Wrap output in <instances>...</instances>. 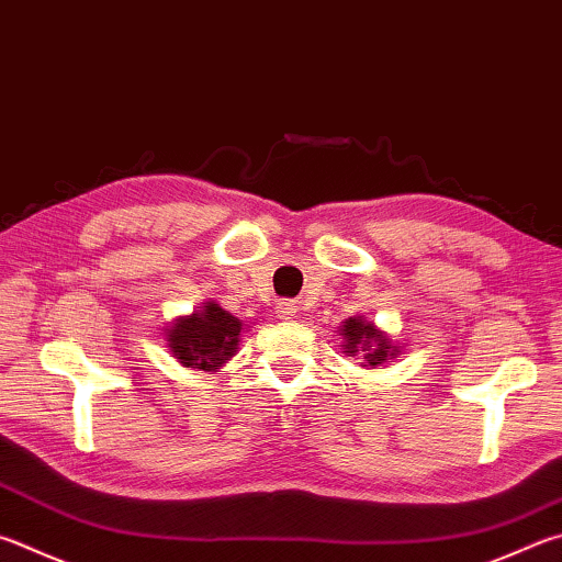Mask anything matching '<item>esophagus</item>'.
Masks as SVG:
<instances>
[{
	"instance_id": "34e87169",
	"label": "esophagus",
	"mask_w": 562,
	"mask_h": 562,
	"mask_svg": "<svg viewBox=\"0 0 562 562\" xmlns=\"http://www.w3.org/2000/svg\"><path fill=\"white\" fill-rule=\"evenodd\" d=\"M294 312H297V310H294L292 302H280L278 307H274V314H278L280 319H292Z\"/></svg>"
}]
</instances>
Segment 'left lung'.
<instances>
[{
	"mask_svg": "<svg viewBox=\"0 0 562 562\" xmlns=\"http://www.w3.org/2000/svg\"><path fill=\"white\" fill-rule=\"evenodd\" d=\"M341 336L346 339L344 341L346 353H349V356L363 353V359L369 361V366H379L387 359V356H393L391 353V341H387L373 324L363 322V319H356V316H351V319L344 322Z\"/></svg>",
	"mask_w": 562,
	"mask_h": 562,
	"instance_id": "left-lung-1",
	"label": "left lung"
}]
</instances>
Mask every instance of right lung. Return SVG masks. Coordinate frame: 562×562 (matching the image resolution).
Instances as JSON below:
<instances>
[{"label":"right lung","mask_w":562,"mask_h":562,"mask_svg":"<svg viewBox=\"0 0 562 562\" xmlns=\"http://www.w3.org/2000/svg\"><path fill=\"white\" fill-rule=\"evenodd\" d=\"M240 331V319L221 310L218 304L206 302L203 310L191 314L189 319H179V324L171 326L169 349L183 366L213 371L236 353Z\"/></svg>","instance_id":"1"}]
</instances>
